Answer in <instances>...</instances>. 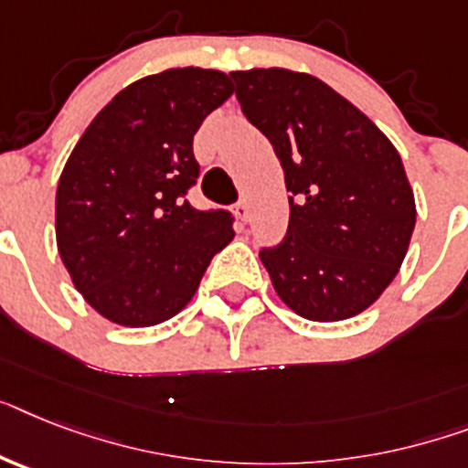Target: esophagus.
Wrapping results in <instances>:
<instances>
[{
    "label": "esophagus",
    "mask_w": 468,
    "mask_h": 468,
    "mask_svg": "<svg viewBox=\"0 0 468 468\" xmlns=\"http://www.w3.org/2000/svg\"><path fill=\"white\" fill-rule=\"evenodd\" d=\"M234 215H237L239 222H243V225H246V222H249V218H250L249 203H246V200H241V203H237V207H234Z\"/></svg>",
    "instance_id": "1"
}]
</instances>
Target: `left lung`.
I'll return each mask as SVG.
<instances>
[{"label": "left lung", "instance_id": "1", "mask_svg": "<svg viewBox=\"0 0 468 468\" xmlns=\"http://www.w3.org/2000/svg\"><path fill=\"white\" fill-rule=\"evenodd\" d=\"M229 76L292 193L287 237L261 250L277 296L315 323L354 318L395 280L416 225L399 153L364 112L311 73Z\"/></svg>", "mask_w": 468, "mask_h": 468}]
</instances>
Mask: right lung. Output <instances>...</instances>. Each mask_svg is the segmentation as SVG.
I'll use <instances>...</instances> for the list:
<instances>
[{"label":"right lung","mask_w":468,"mask_h":468,"mask_svg":"<svg viewBox=\"0 0 468 468\" xmlns=\"http://www.w3.org/2000/svg\"><path fill=\"white\" fill-rule=\"evenodd\" d=\"M234 92L215 69H167L100 110L57 184V249L102 318L160 325L186 306L212 256L234 239L227 210H196L193 136Z\"/></svg>","instance_id":"obj_1"}]
</instances>
